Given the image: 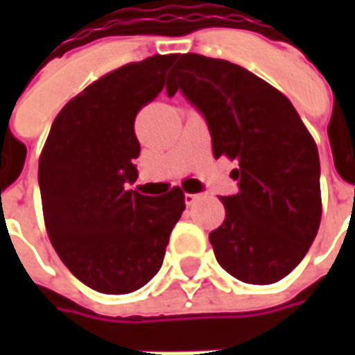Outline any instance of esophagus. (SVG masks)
Returning a JSON list of instances; mask_svg holds the SVG:
<instances>
[{"instance_id": "1", "label": "esophagus", "mask_w": 355, "mask_h": 355, "mask_svg": "<svg viewBox=\"0 0 355 355\" xmlns=\"http://www.w3.org/2000/svg\"><path fill=\"white\" fill-rule=\"evenodd\" d=\"M198 198H200V193H186V196H184L186 205H192L193 201L198 200Z\"/></svg>"}]
</instances>
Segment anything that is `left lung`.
<instances>
[{
  "label": "left lung",
  "instance_id": "left-lung-1",
  "mask_svg": "<svg viewBox=\"0 0 355 355\" xmlns=\"http://www.w3.org/2000/svg\"><path fill=\"white\" fill-rule=\"evenodd\" d=\"M205 116L213 155L238 162L236 196L220 198L226 218L209 241L236 279L270 285L304 259L321 223L320 155L283 93L223 58L186 53L171 73Z\"/></svg>",
  "mask_w": 355,
  "mask_h": 355
}]
</instances>
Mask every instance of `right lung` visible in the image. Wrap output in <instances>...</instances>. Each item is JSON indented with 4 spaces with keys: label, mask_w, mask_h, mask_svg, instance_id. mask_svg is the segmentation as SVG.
<instances>
[{
    "label": "right lung",
    "mask_w": 355,
    "mask_h": 355,
    "mask_svg": "<svg viewBox=\"0 0 355 355\" xmlns=\"http://www.w3.org/2000/svg\"><path fill=\"white\" fill-rule=\"evenodd\" d=\"M178 55H154L93 81L58 112L40 155L45 228L81 283L106 295L140 289L163 264L184 211L175 186L159 198L129 190L139 173L135 117L165 85Z\"/></svg>",
    "instance_id": "1"
}]
</instances>
